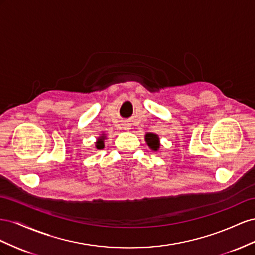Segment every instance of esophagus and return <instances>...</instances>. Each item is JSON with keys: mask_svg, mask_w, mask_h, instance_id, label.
Returning <instances> with one entry per match:
<instances>
[{"mask_svg": "<svg viewBox=\"0 0 255 255\" xmlns=\"http://www.w3.org/2000/svg\"><path fill=\"white\" fill-rule=\"evenodd\" d=\"M123 128L125 129V130H129V129H130V128H129V125H128V124H123Z\"/></svg>", "mask_w": 255, "mask_h": 255, "instance_id": "34e87169", "label": "esophagus"}]
</instances>
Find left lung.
I'll return each instance as SVG.
<instances>
[{
	"label": "left lung",
	"mask_w": 255,
	"mask_h": 255,
	"mask_svg": "<svg viewBox=\"0 0 255 255\" xmlns=\"http://www.w3.org/2000/svg\"><path fill=\"white\" fill-rule=\"evenodd\" d=\"M145 141H146L147 145L150 147V149L157 151L159 149L160 143H159V137L155 133H147L145 135Z\"/></svg>",
	"instance_id": "1"
}]
</instances>
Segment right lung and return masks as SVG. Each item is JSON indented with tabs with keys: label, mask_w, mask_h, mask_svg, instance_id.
I'll use <instances>...</instances> for the list:
<instances>
[{
	"label": "right lung",
	"mask_w": 255,
	"mask_h": 255,
	"mask_svg": "<svg viewBox=\"0 0 255 255\" xmlns=\"http://www.w3.org/2000/svg\"><path fill=\"white\" fill-rule=\"evenodd\" d=\"M105 139H106V136L105 135H101L99 139L97 140V142H96V148L97 149H101V148L105 147V143H104Z\"/></svg>",
	"instance_id": "obj_1"
}]
</instances>
